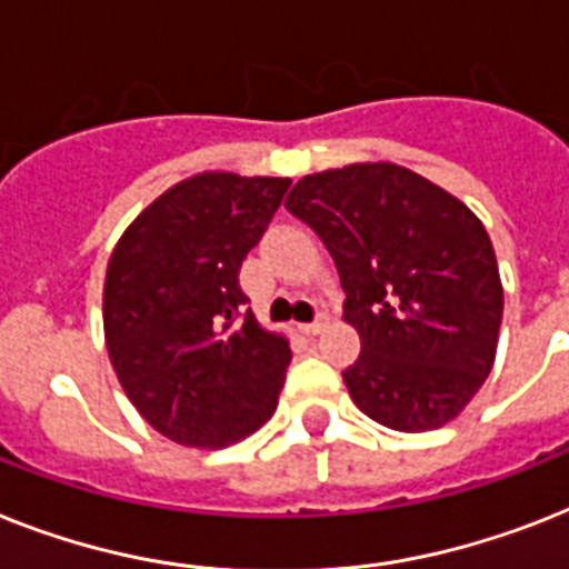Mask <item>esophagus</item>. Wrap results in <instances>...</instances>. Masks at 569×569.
Instances as JSON below:
<instances>
[{"mask_svg":"<svg viewBox=\"0 0 569 569\" xmlns=\"http://www.w3.org/2000/svg\"><path fill=\"white\" fill-rule=\"evenodd\" d=\"M328 322H331V317H328V311H319L313 322H308V326H302V328H305V335H322V331H326V328H328Z\"/></svg>","mask_w":569,"mask_h":569,"instance_id":"esophagus-1","label":"esophagus"}]
</instances>
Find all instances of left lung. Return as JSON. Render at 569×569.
I'll use <instances>...</instances> for the list:
<instances>
[{"label": "left lung", "instance_id": "8db88e82", "mask_svg": "<svg viewBox=\"0 0 569 569\" xmlns=\"http://www.w3.org/2000/svg\"><path fill=\"white\" fill-rule=\"evenodd\" d=\"M322 238L358 328L342 372L378 425L421 433L448 425L486 383L503 284L486 227L462 200L392 162L308 173L284 200Z\"/></svg>", "mask_w": 569, "mask_h": 569}]
</instances>
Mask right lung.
I'll use <instances>...</instances> for the list:
<instances>
[{
    "instance_id": "right-lung-1",
    "label": "right lung",
    "mask_w": 569,
    "mask_h": 569,
    "mask_svg": "<svg viewBox=\"0 0 569 569\" xmlns=\"http://www.w3.org/2000/svg\"><path fill=\"white\" fill-rule=\"evenodd\" d=\"M288 186L197 173L157 197L112 250L110 363L130 403L171 442L227 448L276 412L290 346L258 326L238 273Z\"/></svg>"
}]
</instances>
